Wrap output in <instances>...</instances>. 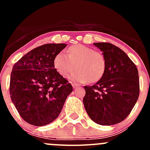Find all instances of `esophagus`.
I'll use <instances>...</instances> for the list:
<instances>
[{
	"mask_svg": "<svg viewBox=\"0 0 150 150\" xmlns=\"http://www.w3.org/2000/svg\"><path fill=\"white\" fill-rule=\"evenodd\" d=\"M72 87H73V88H78V87H80L79 86V85H77V84H72Z\"/></svg>",
	"mask_w": 150,
	"mask_h": 150,
	"instance_id": "esophagus-1",
	"label": "esophagus"
}]
</instances>
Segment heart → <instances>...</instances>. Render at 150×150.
<instances>
[{
    "mask_svg": "<svg viewBox=\"0 0 150 150\" xmlns=\"http://www.w3.org/2000/svg\"><path fill=\"white\" fill-rule=\"evenodd\" d=\"M54 64L64 77L72 73L76 65L78 71L72 74L69 78L80 83L98 82L102 79L107 69V61L103 54L82 44L69 47L67 54L63 51L57 54Z\"/></svg>",
    "mask_w": 150,
    "mask_h": 150,
    "instance_id": "1",
    "label": "heart"
}]
</instances>
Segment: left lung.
<instances>
[{
    "label": "left lung",
    "mask_w": 150,
    "mask_h": 150,
    "mask_svg": "<svg viewBox=\"0 0 150 150\" xmlns=\"http://www.w3.org/2000/svg\"><path fill=\"white\" fill-rule=\"evenodd\" d=\"M102 51L107 69L102 80L84 86L83 104L90 118L102 125L125 120L138 100L139 81L137 66L126 54L110 43H93Z\"/></svg>",
    "instance_id": "8db88e82"
}]
</instances>
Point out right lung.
<instances>
[{"instance_id": "add662e5", "label": "right lung", "mask_w": 150, "mask_h": 150, "mask_svg": "<svg viewBox=\"0 0 150 150\" xmlns=\"http://www.w3.org/2000/svg\"><path fill=\"white\" fill-rule=\"evenodd\" d=\"M65 43H48L29 51L14 64L11 99L24 120L43 126L58 117L72 87L54 68V58Z\"/></svg>"}]
</instances>
